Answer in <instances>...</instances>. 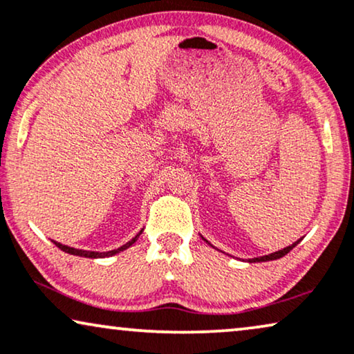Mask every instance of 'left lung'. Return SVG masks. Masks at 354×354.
Instances as JSON below:
<instances>
[{"instance_id": "left-lung-1", "label": "left lung", "mask_w": 354, "mask_h": 354, "mask_svg": "<svg viewBox=\"0 0 354 354\" xmlns=\"http://www.w3.org/2000/svg\"><path fill=\"white\" fill-rule=\"evenodd\" d=\"M300 241H301V239H300ZM300 241H297L295 243H292V245H288V247H286V248H282V250L271 253V255H265V257H260V258H253V260H248V261H250V263H258V261H271V260H277V258H282L283 255H287V253L290 252L292 248L295 247L297 243L300 242Z\"/></svg>"}]
</instances>
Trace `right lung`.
I'll return each instance as SVG.
<instances>
[{"mask_svg": "<svg viewBox=\"0 0 354 354\" xmlns=\"http://www.w3.org/2000/svg\"><path fill=\"white\" fill-rule=\"evenodd\" d=\"M141 232H142V231H141ZM141 232L136 234V236H134V237L131 239V241H129L128 243H125V245L118 247V248H115V250H111V252H102V253H99V252H88V250H78V248H72V247L62 245V243H59V242H56V241H53V242L56 243V247L61 248L62 252L71 253V255L84 257V258H104V257H112V255H115V253H118V252H123V250H125V248H128L129 245H133V243L138 241V237L141 236Z\"/></svg>", "mask_w": 354, "mask_h": 354, "instance_id": "obj_1", "label": "right lung"}]
</instances>
